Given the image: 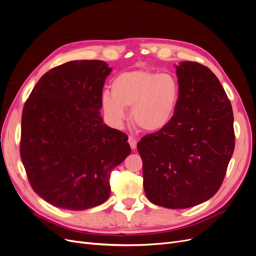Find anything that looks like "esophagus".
<instances>
[{"label":"esophagus","instance_id":"obj_1","mask_svg":"<svg viewBox=\"0 0 256 256\" xmlns=\"http://www.w3.org/2000/svg\"><path fill=\"white\" fill-rule=\"evenodd\" d=\"M128 142H129V145H130V147L132 150H136V143H138V140L136 138H134V136H129L128 138Z\"/></svg>","mask_w":256,"mask_h":256}]
</instances>
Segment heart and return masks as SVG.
<instances>
[{"label":"heart","mask_w":256,"mask_h":256,"mask_svg":"<svg viewBox=\"0 0 256 256\" xmlns=\"http://www.w3.org/2000/svg\"><path fill=\"white\" fill-rule=\"evenodd\" d=\"M111 94L104 92L102 106L108 120L116 128L131 120L146 132H158L173 120L180 99V83L172 74L136 69L118 74L111 82Z\"/></svg>","instance_id":"obj_1"}]
</instances>
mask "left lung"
I'll return each instance as SVG.
<instances>
[{
	"label": "left lung",
	"instance_id": "1",
	"mask_svg": "<svg viewBox=\"0 0 256 256\" xmlns=\"http://www.w3.org/2000/svg\"><path fill=\"white\" fill-rule=\"evenodd\" d=\"M176 74L180 99L173 120L136 145L147 198L171 209L214 196L235 147L233 110L216 74L190 60L176 65Z\"/></svg>",
	"mask_w": 256,
	"mask_h": 256
}]
</instances>
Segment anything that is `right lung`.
<instances>
[{"label":"right lung","instance_id":"1","mask_svg":"<svg viewBox=\"0 0 256 256\" xmlns=\"http://www.w3.org/2000/svg\"><path fill=\"white\" fill-rule=\"evenodd\" d=\"M112 68L72 60L46 72L22 111L20 156L30 187L46 202L85 210L110 196V174L130 154L128 136L100 116Z\"/></svg>","mask_w":256,"mask_h":256}]
</instances>
